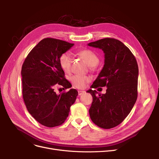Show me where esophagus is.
Wrapping results in <instances>:
<instances>
[{"label": "esophagus", "mask_w": 159, "mask_h": 159, "mask_svg": "<svg viewBox=\"0 0 159 159\" xmlns=\"http://www.w3.org/2000/svg\"><path fill=\"white\" fill-rule=\"evenodd\" d=\"M85 93L84 91H80V90L78 91V94H79V95H82L83 93Z\"/></svg>", "instance_id": "34e87169"}]
</instances>
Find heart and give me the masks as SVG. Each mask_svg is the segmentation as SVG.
<instances>
[{"label": "heart", "mask_w": 159, "mask_h": 159, "mask_svg": "<svg viewBox=\"0 0 159 159\" xmlns=\"http://www.w3.org/2000/svg\"><path fill=\"white\" fill-rule=\"evenodd\" d=\"M79 55L89 66L91 70H94L95 67L99 62L98 55L92 50L86 49H82L79 52ZM72 57L69 52H64L59 57V64L61 68L66 73H69L71 68ZM71 81L73 85L77 89H84L87 84L91 81V77L89 75H75L71 77Z\"/></svg>", "instance_id": "heart-1"}]
</instances>
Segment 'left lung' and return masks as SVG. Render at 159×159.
I'll return each mask as SVG.
<instances>
[{"label":"left lung","instance_id":"obj_1","mask_svg":"<svg viewBox=\"0 0 159 159\" xmlns=\"http://www.w3.org/2000/svg\"><path fill=\"white\" fill-rule=\"evenodd\" d=\"M88 45L101 49L105 58L103 68L90 88L107 87L105 94L88 90L93 97L90 118L100 128H113L126 118L137 101L138 64L130 49L117 39L105 38Z\"/></svg>","mask_w":159,"mask_h":159}]
</instances>
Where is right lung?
<instances>
[{
    "label": "right lung",
    "instance_id": "right-lung-1",
    "mask_svg": "<svg viewBox=\"0 0 159 159\" xmlns=\"http://www.w3.org/2000/svg\"><path fill=\"white\" fill-rule=\"evenodd\" d=\"M74 44L62 40L46 38L33 48L25 59L21 70L22 96L28 112L40 124L48 128L62 124L78 91L57 94L56 85L71 88L59 64V57Z\"/></svg>",
    "mask_w": 159,
    "mask_h": 159
}]
</instances>
